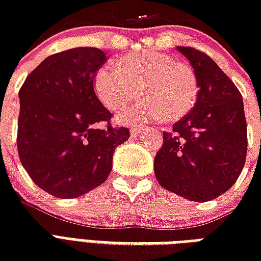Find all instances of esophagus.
<instances>
[{"instance_id": "34e87169", "label": "esophagus", "mask_w": 261, "mask_h": 261, "mask_svg": "<svg viewBox=\"0 0 261 261\" xmlns=\"http://www.w3.org/2000/svg\"><path fill=\"white\" fill-rule=\"evenodd\" d=\"M143 133H145V128H138V127L131 128V135H133V137H139V135H142Z\"/></svg>"}]
</instances>
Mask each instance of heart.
<instances>
[{
  "instance_id": "1",
  "label": "heart",
  "mask_w": 261,
  "mask_h": 261,
  "mask_svg": "<svg viewBox=\"0 0 261 261\" xmlns=\"http://www.w3.org/2000/svg\"><path fill=\"white\" fill-rule=\"evenodd\" d=\"M100 101L112 111L122 110L138 93L142 100L116 118L123 124L150 123L165 118L180 120L194 108L199 84L192 67L155 50L131 53L118 65L107 63L93 80Z\"/></svg>"
}]
</instances>
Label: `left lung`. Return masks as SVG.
<instances>
[{
  "label": "left lung",
  "instance_id": "obj_1",
  "mask_svg": "<svg viewBox=\"0 0 261 261\" xmlns=\"http://www.w3.org/2000/svg\"><path fill=\"white\" fill-rule=\"evenodd\" d=\"M194 69L198 100L188 115L164 133L154 157L160 186L192 202H208L226 192L247 157V120L243 96L204 53L177 47Z\"/></svg>",
  "mask_w": 261,
  "mask_h": 261
}]
</instances>
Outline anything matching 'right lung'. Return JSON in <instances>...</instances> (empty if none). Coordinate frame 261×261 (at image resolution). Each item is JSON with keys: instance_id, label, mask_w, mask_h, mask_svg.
Listing matches in <instances>:
<instances>
[{"instance_id": "1", "label": "right lung", "mask_w": 261, "mask_h": 261, "mask_svg": "<svg viewBox=\"0 0 261 261\" xmlns=\"http://www.w3.org/2000/svg\"><path fill=\"white\" fill-rule=\"evenodd\" d=\"M106 61L94 47L50 55L18 92L20 161L35 184L57 198H79L102 184L115 149L130 138L124 127L98 128L112 118L93 89Z\"/></svg>"}]
</instances>
